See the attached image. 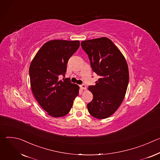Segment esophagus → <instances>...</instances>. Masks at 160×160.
<instances>
[{
	"mask_svg": "<svg viewBox=\"0 0 160 160\" xmlns=\"http://www.w3.org/2000/svg\"><path fill=\"white\" fill-rule=\"evenodd\" d=\"M80 88L82 89V90H86L87 89V87H86V85L85 84H82L80 85Z\"/></svg>",
	"mask_w": 160,
	"mask_h": 160,
	"instance_id": "1",
	"label": "esophagus"
}]
</instances>
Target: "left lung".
<instances>
[{"label": "left lung", "mask_w": 160, "mask_h": 160, "mask_svg": "<svg viewBox=\"0 0 160 160\" xmlns=\"http://www.w3.org/2000/svg\"><path fill=\"white\" fill-rule=\"evenodd\" d=\"M81 46L93 72L99 76L95 85L88 86L94 98L87 104L88 111L96 118H108L119 108L126 94L129 80L127 63L106 37L82 41Z\"/></svg>", "instance_id": "8db88e82"}]
</instances>
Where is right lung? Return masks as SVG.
I'll list each match as a JSON object with an SVG mask.
<instances>
[{
  "label": "right lung",
  "instance_id": "obj_1",
  "mask_svg": "<svg viewBox=\"0 0 160 160\" xmlns=\"http://www.w3.org/2000/svg\"><path fill=\"white\" fill-rule=\"evenodd\" d=\"M80 46L78 40H53L44 43L29 69L32 92L40 106L55 118L70 112L79 87L64 76L67 62Z\"/></svg>",
  "mask_w": 160,
  "mask_h": 160
}]
</instances>
